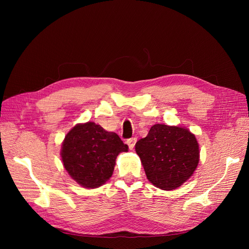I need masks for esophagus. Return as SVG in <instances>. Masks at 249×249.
Instances as JSON below:
<instances>
[{"label":"esophagus","mask_w":249,"mask_h":249,"mask_svg":"<svg viewBox=\"0 0 249 249\" xmlns=\"http://www.w3.org/2000/svg\"><path fill=\"white\" fill-rule=\"evenodd\" d=\"M136 142H137V138H136V137L130 138V139H127V141H126L127 145H129L130 149H133V148L135 147V144H136Z\"/></svg>","instance_id":"obj_1"}]
</instances>
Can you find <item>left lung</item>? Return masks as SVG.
Wrapping results in <instances>:
<instances>
[{
    "mask_svg": "<svg viewBox=\"0 0 249 249\" xmlns=\"http://www.w3.org/2000/svg\"><path fill=\"white\" fill-rule=\"evenodd\" d=\"M147 179L162 190H173L192 177L199 162V145L186 127L154 124L135 145Z\"/></svg>",
    "mask_w": 249,
    "mask_h": 249,
    "instance_id": "1",
    "label": "left lung"
}]
</instances>
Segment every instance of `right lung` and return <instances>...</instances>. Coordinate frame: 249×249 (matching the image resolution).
Returning <instances> with one entry per match:
<instances>
[{
    "label": "right lung",
    "instance_id": "obj_1",
    "mask_svg": "<svg viewBox=\"0 0 249 249\" xmlns=\"http://www.w3.org/2000/svg\"><path fill=\"white\" fill-rule=\"evenodd\" d=\"M127 149L116 133L88 122L78 124L66 134L61 159L71 178L82 187L93 189L112 177L117 156Z\"/></svg>",
    "mask_w": 249,
    "mask_h": 249
}]
</instances>
